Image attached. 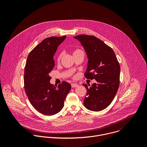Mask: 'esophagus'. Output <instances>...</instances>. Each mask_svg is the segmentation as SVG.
Listing matches in <instances>:
<instances>
[{
	"instance_id": "esophagus-1",
	"label": "esophagus",
	"mask_w": 147,
	"mask_h": 147,
	"mask_svg": "<svg viewBox=\"0 0 147 147\" xmlns=\"http://www.w3.org/2000/svg\"><path fill=\"white\" fill-rule=\"evenodd\" d=\"M71 86L72 88H76V87H78L79 86V85L78 84H75V83H73V84H71Z\"/></svg>"
}]
</instances>
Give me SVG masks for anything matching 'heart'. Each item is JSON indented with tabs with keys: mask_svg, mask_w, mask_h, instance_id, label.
Masks as SVG:
<instances>
[{
	"mask_svg": "<svg viewBox=\"0 0 147 147\" xmlns=\"http://www.w3.org/2000/svg\"><path fill=\"white\" fill-rule=\"evenodd\" d=\"M79 51H81V50H79V49L76 50H75V51H74V53H73V54L76 53H78V52H79ZM61 57H62V55H61V54H59V55H58V59H57V60H58V62H59V61H60L61 58Z\"/></svg>",
	"mask_w": 147,
	"mask_h": 147,
	"instance_id": "1",
	"label": "heart"
}]
</instances>
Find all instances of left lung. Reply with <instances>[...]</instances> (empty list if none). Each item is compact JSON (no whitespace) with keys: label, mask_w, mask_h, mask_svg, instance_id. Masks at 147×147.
<instances>
[{"label":"left lung","mask_w":147,"mask_h":147,"mask_svg":"<svg viewBox=\"0 0 147 147\" xmlns=\"http://www.w3.org/2000/svg\"><path fill=\"white\" fill-rule=\"evenodd\" d=\"M74 38L81 43L88 59L85 78L96 81L90 87L83 84L87 90L84 106L92 111H101L111 103L118 90L119 64L113 49L96 37L82 34Z\"/></svg>","instance_id":"8db88e82"}]
</instances>
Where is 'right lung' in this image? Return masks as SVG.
Listing matches in <instances>:
<instances>
[{
  "label": "right lung",
  "mask_w": 147,
  "mask_h": 147,
  "mask_svg": "<svg viewBox=\"0 0 147 147\" xmlns=\"http://www.w3.org/2000/svg\"><path fill=\"white\" fill-rule=\"evenodd\" d=\"M66 36L51 37L43 40L28 56L24 71V88L32 106L40 113L53 115L63 107L71 89L67 82L54 85L49 73L54 67V56Z\"/></svg>",
  "instance_id": "right-lung-1"
}]
</instances>
